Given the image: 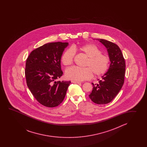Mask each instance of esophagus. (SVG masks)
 <instances>
[{
	"label": "esophagus",
	"instance_id": "esophagus-1",
	"mask_svg": "<svg viewBox=\"0 0 147 147\" xmlns=\"http://www.w3.org/2000/svg\"><path fill=\"white\" fill-rule=\"evenodd\" d=\"M72 83H75V84H81L80 82H78V81H71Z\"/></svg>",
	"mask_w": 147,
	"mask_h": 147
}]
</instances>
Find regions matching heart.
Instances as JSON below:
<instances>
[{"mask_svg": "<svg viewBox=\"0 0 147 147\" xmlns=\"http://www.w3.org/2000/svg\"><path fill=\"white\" fill-rule=\"evenodd\" d=\"M76 51L80 52L87 57L84 64L86 68H69L65 71L66 78L76 81H84L92 78L93 74L96 76H100L107 71L109 65V57L101 53L100 49L92 44L74 45L72 49H67L61 58L63 65L68 66L72 64Z\"/></svg>", "mask_w": 147, "mask_h": 147, "instance_id": "obj_1", "label": "heart"}]
</instances>
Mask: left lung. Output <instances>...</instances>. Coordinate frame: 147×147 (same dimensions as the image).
<instances>
[{"label": "left lung", "instance_id": "obj_1", "mask_svg": "<svg viewBox=\"0 0 147 147\" xmlns=\"http://www.w3.org/2000/svg\"><path fill=\"white\" fill-rule=\"evenodd\" d=\"M107 48L109 57V68L97 84H94L89 97L99 105L109 103L121 90L125 80V63L119 46L109 41L98 39Z\"/></svg>", "mask_w": 147, "mask_h": 147}]
</instances>
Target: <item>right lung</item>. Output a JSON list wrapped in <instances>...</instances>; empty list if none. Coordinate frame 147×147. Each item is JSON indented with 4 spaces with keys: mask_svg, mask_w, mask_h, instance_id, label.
<instances>
[{
    "mask_svg": "<svg viewBox=\"0 0 147 147\" xmlns=\"http://www.w3.org/2000/svg\"><path fill=\"white\" fill-rule=\"evenodd\" d=\"M68 42H50L31 51L26 63L25 76L31 94L44 106L61 103L70 81H58L63 75L61 58Z\"/></svg>",
    "mask_w": 147,
    "mask_h": 147,
    "instance_id": "right-lung-1",
    "label": "right lung"
}]
</instances>
